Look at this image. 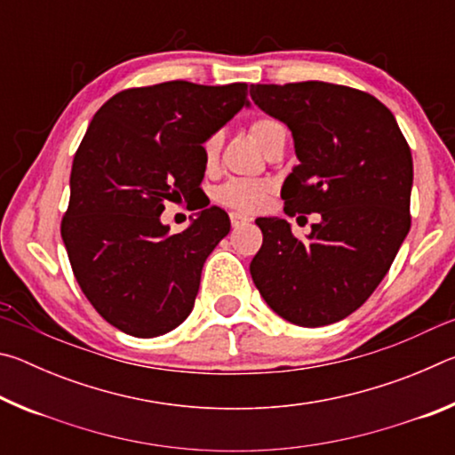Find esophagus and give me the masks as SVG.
<instances>
[{
    "label": "esophagus",
    "mask_w": 455,
    "mask_h": 455,
    "mask_svg": "<svg viewBox=\"0 0 455 455\" xmlns=\"http://www.w3.org/2000/svg\"><path fill=\"white\" fill-rule=\"evenodd\" d=\"M230 222H233V227H243V225H249L251 219L244 217L241 212H230Z\"/></svg>",
    "instance_id": "obj_1"
}]
</instances>
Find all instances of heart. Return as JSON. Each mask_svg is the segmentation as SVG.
Listing matches in <instances>:
<instances>
[{"label": "heart", "instance_id": "1", "mask_svg": "<svg viewBox=\"0 0 455 455\" xmlns=\"http://www.w3.org/2000/svg\"><path fill=\"white\" fill-rule=\"evenodd\" d=\"M249 130L263 150H267L268 146L273 144L276 136L284 132L279 122L268 116H259L252 120ZM220 142H222L220 134H211L204 140L203 156L206 164H212L214 160H217L220 152ZM268 192H271V187H268L267 182L235 179L220 184L217 192H214V198H217L220 204L228 206V209H235L241 212H255L265 206Z\"/></svg>", "mask_w": 455, "mask_h": 455}]
</instances>
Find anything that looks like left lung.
Instances as JSON below:
<instances>
[{"instance_id":"8db88e82","label":"left lung","mask_w":455,"mask_h":455,"mask_svg":"<svg viewBox=\"0 0 455 455\" xmlns=\"http://www.w3.org/2000/svg\"><path fill=\"white\" fill-rule=\"evenodd\" d=\"M251 98L292 132L299 164L284 179V212H319L305 241L284 219H257L263 246L251 275L267 305L321 327L363 305L410 233L411 150L387 106L327 82L257 84Z\"/></svg>"}]
</instances>
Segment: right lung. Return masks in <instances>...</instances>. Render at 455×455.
Returning a JSON list of instances; mask_svg holds the SVG:
<instances>
[{
  "instance_id": "1",
  "label": "right lung",
  "mask_w": 455,
  "mask_h": 455,
  "mask_svg": "<svg viewBox=\"0 0 455 455\" xmlns=\"http://www.w3.org/2000/svg\"><path fill=\"white\" fill-rule=\"evenodd\" d=\"M243 106V82L172 80L122 90L92 118L74 156L61 238L82 292L124 333L164 335L195 307L204 260L230 230L228 214L211 206L179 235L160 214L166 200L200 190L204 140Z\"/></svg>"
}]
</instances>
